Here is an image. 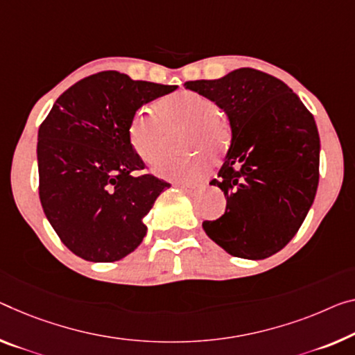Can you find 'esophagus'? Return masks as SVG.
<instances>
[{"instance_id": "34e87169", "label": "esophagus", "mask_w": 355, "mask_h": 355, "mask_svg": "<svg viewBox=\"0 0 355 355\" xmlns=\"http://www.w3.org/2000/svg\"><path fill=\"white\" fill-rule=\"evenodd\" d=\"M179 187H181V190H184L185 193H189V195H193L196 190L198 189H201L203 187V184H200V182H190V184H179Z\"/></svg>"}]
</instances>
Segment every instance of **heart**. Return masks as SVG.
<instances>
[{
  "label": "heart",
  "instance_id": "1",
  "mask_svg": "<svg viewBox=\"0 0 355 355\" xmlns=\"http://www.w3.org/2000/svg\"><path fill=\"white\" fill-rule=\"evenodd\" d=\"M181 128V149L206 152L214 160L227 150L232 139L230 125L219 114V105L193 90H179L160 98L154 106L138 109L130 121L128 138L136 154L152 165L166 154L168 132ZM200 152L168 159L155 171L168 179L193 181L208 166V160Z\"/></svg>",
  "mask_w": 355,
  "mask_h": 355
}]
</instances>
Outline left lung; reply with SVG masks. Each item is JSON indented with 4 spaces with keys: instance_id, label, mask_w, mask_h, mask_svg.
Segmentation results:
<instances>
[{
    "instance_id": "8db88e82",
    "label": "left lung",
    "mask_w": 355,
    "mask_h": 355,
    "mask_svg": "<svg viewBox=\"0 0 355 355\" xmlns=\"http://www.w3.org/2000/svg\"><path fill=\"white\" fill-rule=\"evenodd\" d=\"M185 89L214 100L230 121L232 144L212 179L225 214L203 228L230 255L260 260L295 236L319 184L320 139L314 117L292 89L252 68Z\"/></svg>"
}]
</instances>
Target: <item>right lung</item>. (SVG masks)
<instances>
[{
  "label": "right lung",
  "instance_id": "obj_1",
  "mask_svg": "<svg viewBox=\"0 0 355 355\" xmlns=\"http://www.w3.org/2000/svg\"><path fill=\"white\" fill-rule=\"evenodd\" d=\"M178 85L92 74L58 96L37 132L40 200L62 243L89 261L127 257L146 236L144 216L170 184L138 174L128 138L138 109Z\"/></svg>",
  "mask_w": 355,
  "mask_h": 355
}]
</instances>
